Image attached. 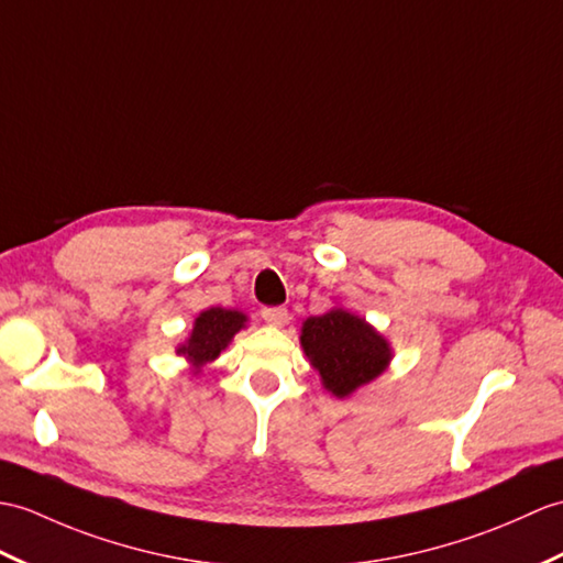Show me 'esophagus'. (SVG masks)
Returning <instances> with one entry per match:
<instances>
[{
  "instance_id": "34e87169",
  "label": "esophagus",
  "mask_w": 563,
  "mask_h": 563,
  "mask_svg": "<svg viewBox=\"0 0 563 563\" xmlns=\"http://www.w3.org/2000/svg\"><path fill=\"white\" fill-rule=\"evenodd\" d=\"M261 317L268 325H283L287 321V309L285 307H264L261 309Z\"/></svg>"
}]
</instances>
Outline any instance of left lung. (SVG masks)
I'll use <instances>...</instances> for the list:
<instances>
[{
  "mask_svg": "<svg viewBox=\"0 0 563 563\" xmlns=\"http://www.w3.org/2000/svg\"><path fill=\"white\" fill-rule=\"evenodd\" d=\"M302 347L313 369L321 374L323 386L338 398L369 384L390 360L384 338L345 309H331L323 317L307 319Z\"/></svg>",
  "mask_w": 563,
  "mask_h": 563,
  "instance_id": "obj_1",
  "label": "left lung"
}]
</instances>
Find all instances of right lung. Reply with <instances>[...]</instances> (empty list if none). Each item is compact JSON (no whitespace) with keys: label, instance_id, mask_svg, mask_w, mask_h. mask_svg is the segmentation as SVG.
Instances as JSON below:
<instances>
[{"label":"right lung","instance_id":"1","mask_svg":"<svg viewBox=\"0 0 563 563\" xmlns=\"http://www.w3.org/2000/svg\"><path fill=\"white\" fill-rule=\"evenodd\" d=\"M244 321L246 317L240 311L220 309V307L206 309L199 313V319L194 323L189 343L181 345L177 352L187 355V360L194 362V367L199 369L201 364L216 360L222 347H228L230 338L242 329Z\"/></svg>","mask_w":563,"mask_h":563}]
</instances>
